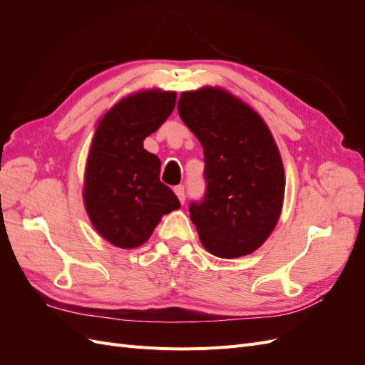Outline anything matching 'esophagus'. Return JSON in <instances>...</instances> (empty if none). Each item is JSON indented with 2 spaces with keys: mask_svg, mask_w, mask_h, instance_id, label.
Masks as SVG:
<instances>
[{
  "mask_svg": "<svg viewBox=\"0 0 365 365\" xmlns=\"http://www.w3.org/2000/svg\"><path fill=\"white\" fill-rule=\"evenodd\" d=\"M173 192H175V195L178 196V200H180V202L181 204H184V201H185V193H184V187L182 185H176V187H173Z\"/></svg>",
  "mask_w": 365,
  "mask_h": 365,
  "instance_id": "obj_1",
  "label": "esophagus"
}]
</instances>
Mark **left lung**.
Instances as JSON below:
<instances>
[{
    "label": "left lung",
    "instance_id": "left-lung-1",
    "mask_svg": "<svg viewBox=\"0 0 365 365\" xmlns=\"http://www.w3.org/2000/svg\"><path fill=\"white\" fill-rule=\"evenodd\" d=\"M178 114L204 148L207 195L190 205L202 247L236 259L260 248L277 225L284 168L268 125L222 86L184 91Z\"/></svg>",
    "mask_w": 365,
    "mask_h": 365
}]
</instances>
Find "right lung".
<instances>
[{"label": "right lung", "mask_w": 365, "mask_h": 365, "mask_svg": "<svg viewBox=\"0 0 365 365\" xmlns=\"http://www.w3.org/2000/svg\"><path fill=\"white\" fill-rule=\"evenodd\" d=\"M175 91L150 88L120 98L97 120L85 164L82 197L94 230L109 244H145L164 215L181 207L160 181L161 161L143 141L168 118Z\"/></svg>", "instance_id": "1"}]
</instances>
